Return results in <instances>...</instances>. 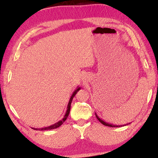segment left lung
Segmentation results:
<instances>
[{"label": "left lung", "mask_w": 158, "mask_h": 158, "mask_svg": "<svg viewBox=\"0 0 158 158\" xmlns=\"http://www.w3.org/2000/svg\"><path fill=\"white\" fill-rule=\"evenodd\" d=\"M95 114H96V118H98V120L100 122L101 124H103V125H105V126H107V127H122V126H126V125H128L129 124H130V123H129V124H124V125H115V124H111V123H109V122H105V121H103V119H101V118L99 117V116L97 115V114L95 112Z\"/></svg>", "instance_id": "8db88e82"}]
</instances>
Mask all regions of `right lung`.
<instances>
[{"mask_svg": "<svg viewBox=\"0 0 158 158\" xmlns=\"http://www.w3.org/2000/svg\"><path fill=\"white\" fill-rule=\"evenodd\" d=\"M81 90V87H79V86H77L76 88V89L74 90V92L73 93L72 96H71L70 98V101H69L68 102V107H67V111L65 112V114H64L63 118H62L61 120H60L59 122H56L55 124H54L52 125H51V126H49V127H44V128H40V129H38V128H32L34 129H35V130H40V131H44V130H50V129H56V128H58V127L61 126V125L63 124V123L65 122V120L67 119V118H68V116L69 115V114H70V106H71V103H72V101H73V98H74V96H75V94H77V91L78 90Z\"/></svg>", "mask_w": 158, "mask_h": 158, "instance_id": "obj_1", "label": "right lung"}]
</instances>
